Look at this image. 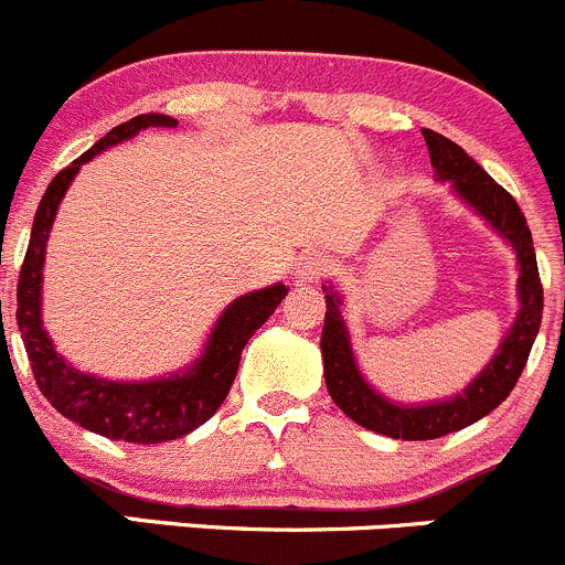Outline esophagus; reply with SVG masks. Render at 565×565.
<instances>
[{
    "mask_svg": "<svg viewBox=\"0 0 565 565\" xmlns=\"http://www.w3.org/2000/svg\"><path fill=\"white\" fill-rule=\"evenodd\" d=\"M327 269H329V260L323 258V255H307V258H301L296 277H299L301 282H316Z\"/></svg>",
    "mask_w": 565,
    "mask_h": 565,
    "instance_id": "1",
    "label": "esophagus"
}]
</instances>
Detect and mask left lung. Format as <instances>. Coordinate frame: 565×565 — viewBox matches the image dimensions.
Listing matches in <instances>:
<instances>
[{"label":"left lung","instance_id":"obj_1","mask_svg":"<svg viewBox=\"0 0 565 565\" xmlns=\"http://www.w3.org/2000/svg\"><path fill=\"white\" fill-rule=\"evenodd\" d=\"M423 137H426L431 167L437 172L434 178L454 183V192L475 214L483 216L516 253L519 312L489 365L459 395L431 401V404H395V401L384 398L379 390H373L360 373L354 351H351L349 327H345L343 310H340L343 299L334 285H323L327 318H323L321 332V356L329 395L362 428L384 434V437L406 439V443L445 437V434L472 426L491 409H497L522 376L524 362H527L533 340L539 334L541 312H544V288H541L539 264H535L533 236H530L527 220L516 200L472 156H467L461 145L450 142L448 137L431 131V128H423Z\"/></svg>","mask_w":565,"mask_h":565}]
</instances>
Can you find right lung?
Here are the masks:
<instances>
[{"label":"right lung","instance_id":"add662e5","mask_svg":"<svg viewBox=\"0 0 565 565\" xmlns=\"http://www.w3.org/2000/svg\"><path fill=\"white\" fill-rule=\"evenodd\" d=\"M150 126L175 128L178 120L170 115H159V111L131 117V120L111 128L87 153H82L79 159H74L65 170L54 175L35 211L30 247H26L19 290H15V299H19L15 321H19L21 340H24L26 356L32 362L35 382L49 398V404L87 431L134 445H156L186 437L189 431L203 426L209 417H214V412L231 393L244 345L253 338L255 329L269 321L271 312L288 294V288L277 282L233 299L211 329L203 354L186 371H178L167 379L111 382V379L93 376V373L68 365L63 354H57L52 338L43 329L41 290L49 231H52L54 216H57L60 200L65 198L71 181L85 161Z\"/></svg>","mask_w":565,"mask_h":565}]
</instances>
